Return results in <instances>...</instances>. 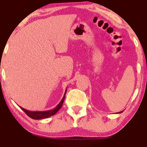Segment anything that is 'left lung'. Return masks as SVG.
<instances>
[{
  "mask_svg": "<svg viewBox=\"0 0 147 147\" xmlns=\"http://www.w3.org/2000/svg\"><path fill=\"white\" fill-rule=\"evenodd\" d=\"M122 113V111H121V112H119V113Z\"/></svg>",
  "mask_w": 147,
  "mask_h": 147,
  "instance_id": "left-lung-1",
  "label": "left lung"
}]
</instances>
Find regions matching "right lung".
I'll return each mask as SVG.
<instances>
[{"instance_id": "right-lung-1", "label": "right lung", "mask_w": 147, "mask_h": 147, "mask_svg": "<svg viewBox=\"0 0 147 147\" xmlns=\"http://www.w3.org/2000/svg\"><path fill=\"white\" fill-rule=\"evenodd\" d=\"M66 91H67V90H65V93L64 96L62 98V99L61 100V102H59V105L57 106L54 109L51 110H48V111H29V110H27L26 109L23 108V107H20L22 110L26 113L28 116H29L30 118H32L33 119H36V120H39V119H46V118H49L50 116H52V115H55L57 113L58 110L61 108L62 107V104L64 102L65 100V93Z\"/></svg>"}]
</instances>
